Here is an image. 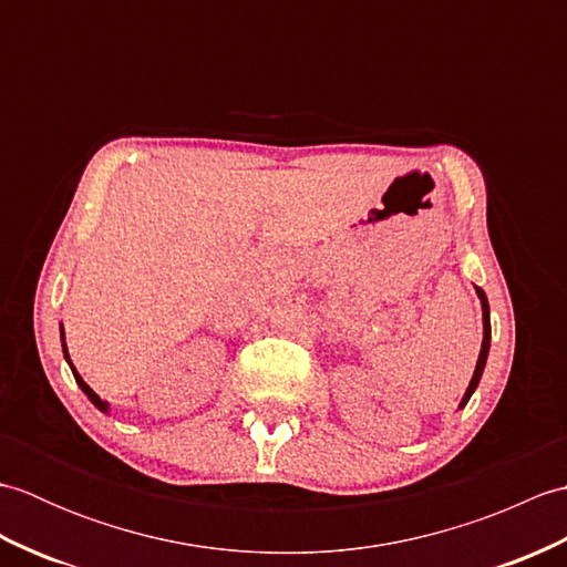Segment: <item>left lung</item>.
<instances>
[{
	"label": "left lung",
	"mask_w": 567,
	"mask_h": 567,
	"mask_svg": "<svg viewBox=\"0 0 567 567\" xmlns=\"http://www.w3.org/2000/svg\"><path fill=\"white\" fill-rule=\"evenodd\" d=\"M475 292L480 297V305H483V348H480V358H477V365H475V372H473V380H470L467 390L463 394L461 404H457V409H463L467 404L470 396H473V392L477 390L480 384V378H483V370H485V363H487V353H489V339H492V329H489V305H487V297L485 292L480 290V287H475Z\"/></svg>",
	"instance_id": "1"
}]
</instances>
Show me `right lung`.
<instances>
[{
  "label": "right lung",
  "instance_id": "1",
  "mask_svg": "<svg viewBox=\"0 0 567 567\" xmlns=\"http://www.w3.org/2000/svg\"><path fill=\"white\" fill-rule=\"evenodd\" d=\"M60 339H63V355H65V360H68V365H70V370H72V375H75V382L80 384V390L84 392V394H87V400L94 404V406H97L100 409V412H104V414H110V402H104L102 400V396L97 394V392H94L92 388H90V384L87 382H84L82 378H80V372L75 370V365H72L70 363V355H68V346H65V331H63V327H60Z\"/></svg>",
  "mask_w": 567,
  "mask_h": 567
}]
</instances>
